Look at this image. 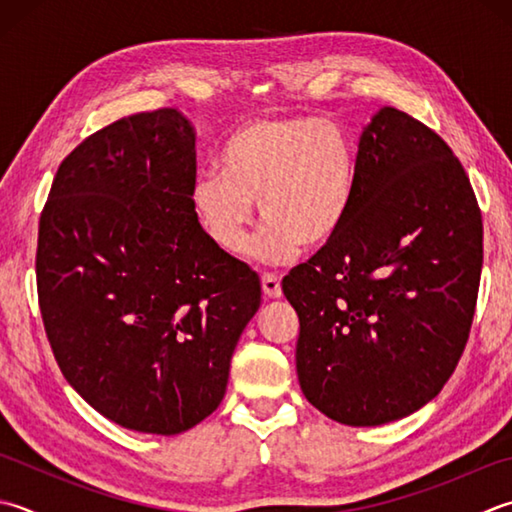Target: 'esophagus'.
<instances>
[{
    "label": "esophagus",
    "instance_id": "esophagus-1",
    "mask_svg": "<svg viewBox=\"0 0 512 512\" xmlns=\"http://www.w3.org/2000/svg\"><path fill=\"white\" fill-rule=\"evenodd\" d=\"M262 288H264V295L270 299L282 297V282H279V277L273 273L262 275Z\"/></svg>",
    "mask_w": 512,
    "mask_h": 512
}]
</instances>
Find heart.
<instances>
[{
	"instance_id": "b5f03b06",
	"label": "heart",
	"mask_w": 512,
	"mask_h": 512,
	"mask_svg": "<svg viewBox=\"0 0 512 512\" xmlns=\"http://www.w3.org/2000/svg\"><path fill=\"white\" fill-rule=\"evenodd\" d=\"M219 168L190 184V206L213 242L230 255L248 244L255 202L266 226L253 255L266 264L295 259L302 244L335 239L357 195V150L342 124L328 117H264L230 135Z\"/></svg>"
}]
</instances>
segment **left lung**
<instances>
[{"label":"left lung","instance_id":"8db88e82","mask_svg":"<svg viewBox=\"0 0 512 512\" xmlns=\"http://www.w3.org/2000/svg\"><path fill=\"white\" fill-rule=\"evenodd\" d=\"M482 242L453 150L415 117L379 108L359 137L344 228L282 282L308 402L339 424L382 426L437 397L468 342Z\"/></svg>","mask_w":512,"mask_h":512}]
</instances>
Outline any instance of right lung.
I'll use <instances>...</instances> for the list:
<instances>
[{"label":"right lung","instance_id":"right-lung-1","mask_svg":"<svg viewBox=\"0 0 512 512\" xmlns=\"http://www.w3.org/2000/svg\"><path fill=\"white\" fill-rule=\"evenodd\" d=\"M195 130L175 108L117 119L70 153L39 219L37 295L66 382L137 433L177 435L222 404L262 304L255 270L190 206Z\"/></svg>","mask_w":512,"mask_h":512}]
</instances>
